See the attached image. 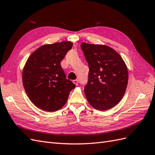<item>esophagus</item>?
<instances>
[{
  "instance_id": "1",
  "label": "esophagus",
  "mask_w": 155,
  "mask_h": 155,
  "mask_svg": "<svg viewBox=\"0 0 155 155\" xmlns=\"http://www.w3.org/2000/svg\"><path fill=\"white\" fill-rule=\"evenodd\" d=\"M73 83H74L76 85H78V81L77 80V79H75V80H73Z\"/></svg>"
}]
</instances>
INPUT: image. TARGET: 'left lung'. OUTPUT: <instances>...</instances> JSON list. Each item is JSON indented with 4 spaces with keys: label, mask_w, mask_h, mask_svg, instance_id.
<instances>
[{
    "label": "left lung",
    "mask_w": 155,
    "mask_h": 155,
    "mask_svg": "<svg viewBox=\"0 0 155 155\" xmlns=\"http://www.w3.org/2000/svg\"><path fill=\"white\" fill-rule=\"evenodd\" d=\"M81 48L89 67L84 89L87 101L97 110L110 109L124 96L127 67L120 54L107 45L82 43Z\"/></svg>",
    "instance_id": "obj_1"
}]
</instances>
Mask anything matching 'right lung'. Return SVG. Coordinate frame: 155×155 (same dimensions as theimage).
<instances>
[{
	"label": "right lung",
	"instance_id": "obj_1",
	"mask_svg": "<svg viewBox=\"0 0 155 155\" xmlns=\"http://www.w3.org/2000/svg\"><path fill=\"white\" fill-rule=\"evenodd\" d=\"M70 41L47 44L35 50L28 59L22 71V83L30 101L39 109L54 112L67 101L76 85L66 78L61 66Z\"/></svg>",
	"mask_w": 155,
	"mask_h": 155
}]
</instances>
